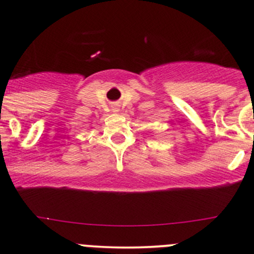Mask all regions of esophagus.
I'll list each match as a JSON object with an SVG mask.
<instances>
[{"instance_id": "esophagus-1", "label": "esophagus", "mask_w": 254, "mask_h": 254, "mask_svg": "<svg viewBox=\"0 0 254 254\" xmlns=\"http://www.w3.org/2000/svg\"><path fill=\"white\" fill-rule=\"evenodd\" d=\"M113 111H114V112H118V111H119V109H118V107L115 106V107H113Z\"/></svg>"}]
</instances>
